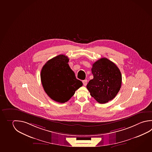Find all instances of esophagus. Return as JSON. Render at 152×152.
Here are the masks:
<instances>
[{
	"mask_svg": "<svg viewBox=\"0 0 152 152\" xmlns=\"http://www.w3.org/2000/svg\"><path fill=\"white\" fill-rule=\"evenodd\" d=\"M83 86H86L87 85V81L86 80H83Z\"/></svg>",
	"mask_w": 152,
	"mask_h": 152,
	"instance_id": "obj_1",
	"label": "esophagus"
}]
</instances>
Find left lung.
<instances>
[{"mask_svg": "<svg viewBox=\"0 0 152 152\" xmlns=\"http://www.w3.org/2000/svg\"><path fill=\"white\" fill-rule=\"evenodd\" d=\"M91 73L94 77L87 85L91 96L101 104L115 98L121 85V73L115 64L101 58L93 64Z\"/></svg>", "mask_w": 152, "mask_h": 152, "instance_id": "left-lung-1", "label": "left lung"}]
</instances>
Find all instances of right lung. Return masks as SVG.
Here are the masks:
<instances>
[{
	"instance_id": "obj_1",
	"label": "right lung",
	"mask_w": 152,
	"mask_h": 152,
	"mask_svg": "<svg viewBox=\"0 0 152 152\" xmlns=\"http://www.w3.org/2000/svg\"><path fill=\"white\" fill-rule=\"evenodd\" d=\"M69 61L67 56L59 55L48 61L41 72L44 91L51 99L59 103L68 101L83 86L70 68Z\"/></svg>"
}]
</instances>
